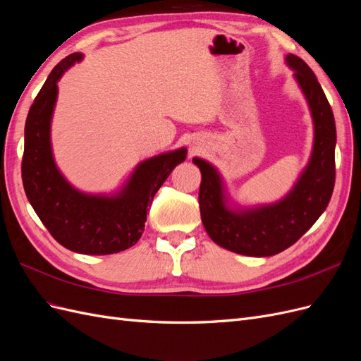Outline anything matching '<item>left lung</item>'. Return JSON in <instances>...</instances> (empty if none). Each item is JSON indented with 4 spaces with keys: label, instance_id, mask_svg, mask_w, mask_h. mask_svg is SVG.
Here are the masks:
<instances>
[{
    "label": "left lung",
    "instance_id": "8db88e82",
    "mask_svg": "<svg viewBox=\"0 0 361 361\" xmlns=\"http://www.w3.org/2000/svg\"><path fill=\"white\" fill-rule=\"evenodd\" d=\"M310 106L313 152L285 199L251 209H231L221 176L209 162L194 158L202 171L199 204L207 235L220 247L244 256L265 257L286 250L309 231L329 206L336 180V123L331 106L312 69L297 56H286Z\"/></svg>",
    "mask_w": 361,
    "mask_h": 361
}]
</instances>
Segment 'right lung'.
Returning <instances> with one entry per match:
<instances>
[{
    "label": "right lung",
    "instance_id": "obj_1",
    "mask_svg": "<svg viewBox=\"0 0 361 361\" xmlns=\"http://www.w3.org/2000/svg\"><path fill=\"white\" fill-rule=\"evenodd\" d=\"M75 52L49 73L32 102L25 122L23 183L27 199L52 238L81 255H114L137 244L147 209L171 170L187 158L178 149L138 164L123 188L113 195L75 190L56 166L51 149V118L61 75L81 61Z\"/></svg>",
    "mask_w": 361,
    "mask_h": 361
}]
</instances>
